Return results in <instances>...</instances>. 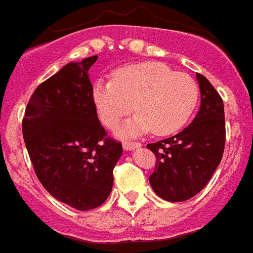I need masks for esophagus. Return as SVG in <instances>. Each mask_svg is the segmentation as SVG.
<instances>
[{"label":"esophagus","instance_id":"1","mask_svg":"<svg viewBox=\"0 0 253 253\" xmlns=\"http://www.w3.org/2000/svg\"><path fill=\"white\" fill-rule=\"evenodd\" d=\"M142 144H140L139 142H131V140H124L123 142V147H124V149H126V151H130V149L133 148H138V147H140Z\"/></svg>","mask_w":253,"mask_h":253}]
</instances>
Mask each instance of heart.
<instances>
[{
	"instance_id": "obj_1",
	"label": "heart",
	"mask_w": 253,
	"mask_h": 253,
	"mask_svg": "<svg viewBox=\"0 0 253 253\" xmlns=\"http://www.w3.org/2000/svg\"><path fill=\"white\" fill-rule=\"evenodd\" d=\"M113 77L114 81L93 84L92 99L100 120L110 129L135 109L138 114L126 123L123 134H173L186 124L198 105L195 80L160 62L120 67Z\"/></svg>"
}]
</instances>
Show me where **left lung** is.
<instances>
[{
  "label": "left lung",
  "instance_id": "obj_1",
  "mask_svg": "<svg viewBox=\"0 0 253 253\" xmlns=\"http://www.w3.org/2000/svg\"><path fill=\"white\" fill-rule=\"evenodd\" d=\"M196 78L202 105L193 123L173 137L147 144L156 156L149 184L167 202H185L200 193L224 153L223 100L204 76L196 73Z\"/></svg>",
  "mask_w": 253,
  "mask_h": 253
}]
</instances>
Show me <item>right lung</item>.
Listing matches in <instances>:
<instances>
[{
  "label": "right lung",
  "mask_w": 253,
  "mask_h": 253,
  "mask_svg": "<svg viewBox=\"0 0 253 253\" xmlns=\"http://www.w3.org/2000/svg\"><path fill=\"white\" fill-rule=\"evenodd\" d=\"M97 55L68 63L35 88L22 119L37 177L59 202L77 210L104 204L122 143L107 137L92 99L88 69Z\"/></svg>",
  "instance_id": "right-lung-1"
}]
</instances>
